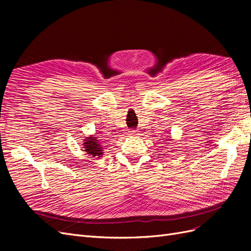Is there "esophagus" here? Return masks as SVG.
<instances>
[{"label":"esophagus","instance_id":"34e87169","mask_svg":"<svg viewBox=\"0 0 251 251\" xmlns=\"http://www.w3.org/2000/svg\"><path fill=\"white\" fill-rule=\"evenodd\" d=\"M137 130H133V128H132V130H130V131H128V133H130V135H133V136H135V135H137Z\"/></svg>","mask_w":251,"mask_h":251}]
</instances>
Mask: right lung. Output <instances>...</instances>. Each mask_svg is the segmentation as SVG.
Here are the masks:
<instances>
[{
    "label": "right lung",
    "mask_w": 251,
    "mask_h": 251,
    "mask_svg": "<svg viewBox=\"0 0 251 251\" xmlns=\"http://www.w3.org/2000/svg\"><path fill=\"white\" fill-rule=\"evenodd\" d=\"M83 151H87V154H89V156L91 157H100L102 155V150L100 147V143L98 142L96 137H87V139L85 140V143H83Z\"/></svg>",
    "instance_id": "1"
}]
</instances>
